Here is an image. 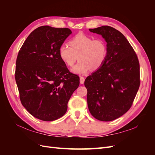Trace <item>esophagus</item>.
Instances as JSON below:
<instances>
[{
    "label": "esophagus",
    "instance_id": "obj_1",
    "mask_svg": "<svg viewBox=\"0 0 155 155\" xmlns=\"http://www.w3.org/2000/svg\"><path fill=\"white\" fill-rule=\"evenodd\" d=\"M84 81H85V78H84V77L81 76L80 77V83L81 84H83Z\"/></svg>",
    "mask_w": 155,
    "mask_h": 155
}]
</instances>
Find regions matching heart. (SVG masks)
<instances>
[{
  "mask_svg": "<svg viewBox=\"0 0 155 155\" xmlns=\"http://www.w3.org/2000/svg\"><path fill=\"white\" fill-rule=\"evenodd\" d=\"M69 45H61L58 54L62 61L68 67H72L78 59L79 63L72 72L77 74H86L92 68L99 70L105 62L107 57V45L101 38L79 33L69 41Z\"/></svg>",
  "mask_w": 155,
  "mask_h": 155,
  "instance_id": "b5f03b06",
  "label": "heart"
}]
</instances>
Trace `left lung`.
Returning a JSON list of instances; mask_svg holds the SVG:
<instances>
[{"label": "left lung", "mask_w": 155, "mask_h": 155, "mask_svg": "<svg viewBox=\"0 0 155 155\" xmlns=\"http://www.w3.org/2000/svg\"><path fill=\"white\" fill-rule=\"evenodd\" d=\"M89 30L101 35L108 51L104 65L85 81L88 107L96 119L110 121L132 106L140 84V64L134 49L118 30L109 26Z\"/></svg>", "instance_id": "left-lung-1"}]
</instances>
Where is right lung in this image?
I'll return each mask as SVG.
<instances>
[{
	"label": "right lung",
	"mask_w": 155,
	"mask_h": 155,
	"mask_svg": "<svg viewBox=\"0 0 155 155\" xmlns=\"http://www.w3.org/2000/svg\"><path fill=\"white\" fill-rule=\"evenodd\" d=\"M72 31L49 26L27 37L17 58L15 81L22 105L35 118L50 121L62 117L79 77L61 60L58 50Z\"/></svg>",
	"instance_id": "add662e5"
}]
</instances>
